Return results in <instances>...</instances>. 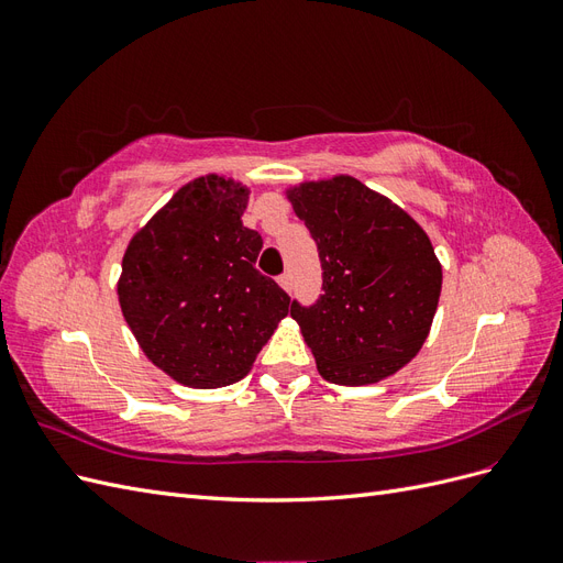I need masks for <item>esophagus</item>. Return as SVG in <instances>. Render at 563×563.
<instances>
[{
  "instance_id": "34e87169",
  "label": "esophagus",
  "mask_w": 563,
  "mask_h": 563,
  "mask_svg": "<svg viewBox=\"0 0 563 563\" xmlns=\"http://www.w3.org/2000/svg\"><path fill=\"white\" fill-rule=\"evenodd\" d=\"M279 286L284 288L286 294H291V291H294V277L288 275V272H286V275H282V277H279Z\"/></svg>"
}]
</instances>
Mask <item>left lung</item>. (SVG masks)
I'll return each instance as SVG.
<instances>
[{
    "label": "left lung",
    "instance_id": "left-lung-1",
    "mask_svg": "<svg viewBox=\"0 0 563 563\" xmlns=\"http://www.w3.org/2000/svg\"><path fill=\"white\" fill-rule=\"evenodd\" d=\"M321 261V296L291 317L323 380L380 383L420 352L441 294L430 236L397 203L352 176L286 190Z\"/></svg>",
    "mask_w": 563,
    "mask_h": 563
}]
</instances>
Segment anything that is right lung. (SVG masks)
<instances>
[{
	"label": "right lung",
	"mask_w": 563,
	"mask_h": 563,
	"mask_svg": "<svg viewBox=\"0 0 563 563\" xmlns=\"http://www.w3.org/2000/svg\"><path fill=\"white\" fill-rule=\"evenodd\" d=\"M249 187L195 178L131 236L117 296L147 360L187 387L244 378L291 298L255 261L263 236L244 228Z\"/></svg>",
	"instance_id": "add662e5"
}]
</instances>
